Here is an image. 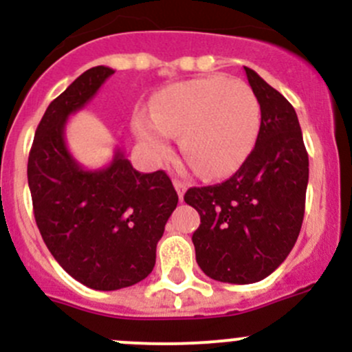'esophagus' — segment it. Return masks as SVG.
Listing matches in <instances>:
<instances>
[{"label":"esophagus","mask_w":352,"mask_h":352,"mask_svg":"<svg viewBox=\"0 0 352 352\" xmlns=\"http://www.w3.org/2000/svg\"><path fill=\"white\" fill-rule=\"evenodd\" d=\"M173 187H175V190H177V194H179V197L180 199H184V194H186V190H187V184H184L182 180H173Z\"/></svg>","instance_id":"34e87169"}]
</instances>
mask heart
I'll use <instances>...</instances> for the list:
<instances>
[{"mask_svg":"<svg viewBox=\"0 0 352 352\" xmlns=\"http://www.w3.org/2000/svg\"><path fill=\"white\" fill-rule=\"evenodd\" d=\"M261 104L247 83L225 76L197 78L158 91L153 113L134 117V133L155 162L173 153L175 134L184 153L206 177L221 179L243 165L257 143Z\"/></svg>","mask_w":352,"mask_h":352,"instance_id":"obj_1","label":"heart"}]
</instances>
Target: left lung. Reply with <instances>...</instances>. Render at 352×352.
<instances>
[{
    "label": "left lung",
    "instance_id": "1",
    "mask_svg": "<svg viewBox=\"0 0 352 352\" xmlns=\"http://www.w3.org/2000/svg\"><path fill=\"white\" fill-rule=\"evenodd\" d=\"M243 69L261 104L257 143L228 180L184 196L201 216L192 235L199 267L232 285L262 281L285 262L300 235L308 186V153L293 105L254 69Z\"/></svg>",
    "mask_w": 352,
    "mask_h": 352
}]
</instances>
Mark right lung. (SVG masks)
<instances>
[{"label": "right lung", "instance_id": "add662e5", "mask_svg": "<svg viewBox=\"0 0 352 352\" xmlns=\"http://www.w3.org/2000/svg\"><path fill=\"white\" fill-rule=\"evenodd\" d=\"M113 69L95 66L49 104L28 155L35 223L58 264L81 285L113 291L143 281L179 196L163 170L141 173L117 148L88 170L67 150L69 116L83 109Z\"/></svg>", "mask_w": 352, "mask_h": 352}]
</instances>
